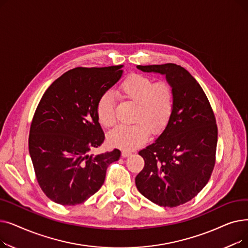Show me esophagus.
Segmentation results:
<instances>
[{
    "label": "esophagus",
    "mask_w": 248,
    "mask_h": 248,
    "mask_svg": "<svg viewBox=\"0 0 248 248\" xmlns=\"http://www.w3.org/2000/svg\"><path fill=\"white\" fill-rule=\"evenodd\" d=\"M132 155V153L131 152H129V151H123L122 152V157L123 158H126V157H128V155Z\"/></svg>",
    "instance_id": "34e87169"
}]
</instances>
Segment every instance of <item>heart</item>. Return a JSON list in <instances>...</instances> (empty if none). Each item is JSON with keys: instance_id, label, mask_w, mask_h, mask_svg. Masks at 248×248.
Listing matches in <instances>:
<instances>
[{"instance_id": "heart-1", "label": "heart", "mask_w": 248, "mask_h": 248, "mask_svg": "<svg viewBox=\"0 0 248 248\" xmlns=\"http://www.w3.org/2000/svg\"><path fill=\"white\" fill-rule=\"evenodd\" d=\"M115 96L135 103L132 125H120L108 134L109 144L124 151L135 150L144 145L153 133H159L170 121L175 94L171 84L160 80L153 82L150 77L138 73L129 74L117 87ZM96 116L104 127L115 123L113 96L102 93L96 102Z\"/></svg>"}]
</instances>
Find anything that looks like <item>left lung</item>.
Returning <instances> with one entry per match:
<instances>
[{
  "label": "left lung",
  "instance_id": "left-lung-1",
  "mask_svg": "<svg viewBox=\"0 0 248 248\" xmlns=\"http://www.w3.org/2000/svg\"><path fill=\"white\" fill-rule=\"evenodd\" d=\"M137 68L165 75L173 87L175 104L163 133L139 152L145 167L136 177V186L153 203L177 207L193 199L210 179L218 135L215 115L200 84L180 65Z\"/></svg>",
  "mask_w": 248,
  "mask_h": 248
}]
</instances>
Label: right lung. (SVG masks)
<instances>
[{"mask_svg": "<svg viewBox=\"0 0 248 248\" xmlns=\"http://www.w3.org/2000/svg\"><path fill=\"white\" fill-rule=\"evenodd\" d=\"M122 67L73 68L47 88L38 104L29 154L39 186L55 203L71 206L86 201L104 183L108 167L121 157L117 149L88 153L104 140L96 102L120 80Z\"/></svg>", "mask_w": 248, "mask_h": 248, "instance_id": "right-lung-1", "label": "right lung"}]
</instances>
